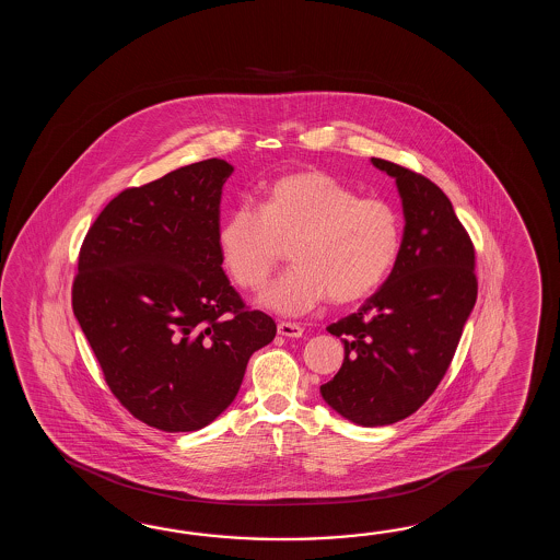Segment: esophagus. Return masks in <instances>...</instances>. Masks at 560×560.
<instances>
[{
  "instance_id": "1",
  "label": "esophagus",
  "mask_w": 560,
  "mask_h": 560,
  "mask_svg": "<svg viewBox=\"0 0 560 560\" xmlns=\"http://www.w3.org/2000/svg\"><path fill=\"white\" fill-rule=\"evenodd\" d=\"M278 334H282L285 338H300L304 334V328L296 322H280L278 324Z\"/></svg>"
}]
</instances>
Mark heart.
Instances as JSON below:
<instances>
[{
  "instance_id": "1",
  "label": "heart",
  "mask_w": 560,
  "mask_h": 560,
  "mask_svg": "<svg viewBox=\"0 0 560 560\" xmlns=\"http://www.w3.org/2000/svg\"><path fill=\"white\" fill-rule=\"evenodd\" d=\"M218 244L232 280L262 290L290 244L294 266L270 285L262 302L298 316L330 296L350 304L369 296L393 272L402 246V220L382 198L357 191L324 172L275 179L260 206L240 202L224 218Z\"/></svg>"
}]
</instances>
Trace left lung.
<instances>
[{
    "label": "left lung",
    "mask_w": 560,
    "mask_h": 560,
    "mask_svg": "<svg viewBox=\"0 0 560 560\" xmlns=\"http://www.w3.org/2000/svg\"><path fill=\"white\" fill-rule=\"evenodd\" d=\"M396 178L405 236L386 282L326 330L342 338L345 362L322 398L360 427L415 415L453 362L478 294L475 244L446 194L427 176L372 158Z\"/></svg>",
    "instance_id": "left-lung-1"
}]
</instances>
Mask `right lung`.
Returning a JSON list of instances; mask_svg holds the SVG:
<instances>
[{
    "label": "right lung",
    "instance_id": "1",
    "mask_svg": "<svg viewBox=\"0 0 560 560\" xmlns=\"http://www.w3.org/2000/svg\"><path fill=\"white\" fill-rule=\"evenodd\" d=\"M234 167L210 158L126 188L88 230L72 308L112 394L164 432L203 429L236 398L276 322L222 270L220 200Z\"/></svg>",
    "mask_w": 560,
    "mask_h": 560
}]
</instances>
